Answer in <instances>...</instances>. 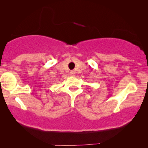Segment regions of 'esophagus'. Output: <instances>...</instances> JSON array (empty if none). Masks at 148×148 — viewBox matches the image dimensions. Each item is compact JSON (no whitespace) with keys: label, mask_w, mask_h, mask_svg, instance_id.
<instances>
[{"label":"esophagus","mask_w":148,"mask_h":148,"mask_svg":"<svg viewBox=\"0 0 148 148\" xmlns=\"http://www.w3.org/2000/svg\"><path fill=\"white\" fill-rule=\"evenodd\" d=\"M70 73H70L71 75V76H74L75 75V72L74 71H71Z\"/></svg>","instance_id":"esophagus-1"}]
</instances>
